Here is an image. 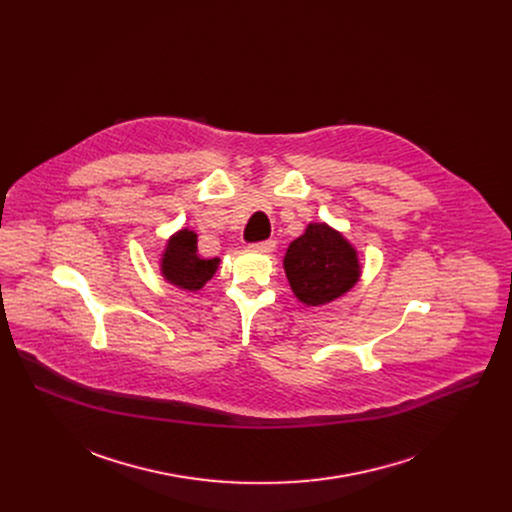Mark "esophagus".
Here are the masks:
<instances>
[{"label":"esophagus","instance_id":"obj_1","mask_svg":"<svg viewBox=\"0 0 512 512\" xmlns=\"http://www.w3.org/2000/svg\"><path fill=\"white\" fill-rule=\"evenodd\" d=\"M253 249H257V251H261V253H273V251H275V241L267 239V241L255 243V245H253Z\"/></svg>","mask_w":512,"mask_h":512}]
</instances>
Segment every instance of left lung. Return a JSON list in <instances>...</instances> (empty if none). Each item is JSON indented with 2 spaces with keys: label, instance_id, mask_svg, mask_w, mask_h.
I'll return each mask as SVG.
<instances>
[{
  "label": "left lung",
  "instance_id": "8db88e82",
  "mask_svg": "<svg viewBox=\"0 0 512 512\" xmlns=\"http://www.w3.org/2000/svg\"><path fill=\"white\" fill-rule=\"evenodd\" d=\"M283 269L296 298L306 306H324L350 291L360 277L356 249L326 223H310L291 241Z\"/></svg>",
  "mask_w": 512,
  "mask_h": 512
}]
</instances>
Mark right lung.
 <instances>
[{"mask_svg": "<svg viewBox=\"0 0 512 512\" xmlns=\"http://www.w3.org/2000/svg\"><path fill=\"white\" fill-rule=\"evenodd\" d=\"M196 243V233L182 229L168 239L160 261V271L164 279L186 291H198L200 287H204V283L216 273L218 261H221L218 257H198Z\"/></svg>", "mask_w": 512, "mask_h": 512, "instance_id": "add662e5", "label": "right lung"}]
</instances>
